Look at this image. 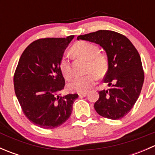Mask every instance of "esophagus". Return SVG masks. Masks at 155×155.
Here are the masks:
<instances>
[{"label": "esophagus", "mask_w": 155, "mask_h": 155, "mask_svg": "<svg viewBox=\"0 0 155 155\" xmlns=\"http://www.w3.org/2000/svg\"><path fill=\"white\" fill-rule=\"evenodd\" d=\"M78 94H79V96L80 97H86L87 93V92H79V93H78Z\"/></svg>", "instance_id": "1"}]
</instances>
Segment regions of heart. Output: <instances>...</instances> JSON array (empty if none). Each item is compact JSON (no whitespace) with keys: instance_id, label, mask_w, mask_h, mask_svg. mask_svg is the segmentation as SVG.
Returning a JSON list of instances; mask_svg holds the SVG:
<instances>
[{"instance_id":"b5f03b06","label":"heart","mask_w":155,"mask_h":155,"mask_svg":"<svg viewBox=\"0 0 155 155\" xmlns=\"http://www.w3.org/2000/svg\"><path fill=\"white\" fill-rule=\"evenodd\" d=\"M72 52L88 61L87 72L85 76H76L69 83L68 87L72 91L85 92L91 88L97 81V76L101 77L107 72L108 61L105 56L100 54V48L97 45L86 41L75 43L71 48ZM60 68L64 77L70 79L73 75L71 64L67 57H64L60 63Z\"/></svg>"}]
</instances>
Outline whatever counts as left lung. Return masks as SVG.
Wrapping results in <instances>:
<instances>
[{"instance_id":"obj_1","label":"left lung","mask_w":155,"mask_h":155,"mask_svg":"<svg viewBox=\"0 0 155 155\" xmlns=\"http://www.w3.org/2000/svg\"><path fill=\"white\" fill-rule=\"evenodd\" d=\"M100 45L107 55L108 70L104 82L109 87L99 91L96 112L104 118L120 119L137 102L144 82V72L137 50L125 36L107 30L77 37Z\"/></svg>"}]
</instances>
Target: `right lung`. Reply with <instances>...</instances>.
Segmentation results:
<instances>
[{
  "label": "right lung",
  "instance_id": "1",
  "mask_svg": "<svg viewBox=\"0 0 155 155\" xmlns=\"http://www.w3.org/2000/svg\"><path fill=\"white\" fill-rule=\"evenodd\" d=\"M74 36L34 41L23 51L14 75V89L23 112L44 129L61 125L70 118L77 94L61 96L65 80L60 63Z\"/></svg>",
  "mask_w": 155,
  "mask_h": 155
}]
</instances>
